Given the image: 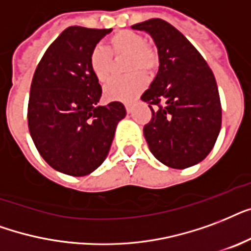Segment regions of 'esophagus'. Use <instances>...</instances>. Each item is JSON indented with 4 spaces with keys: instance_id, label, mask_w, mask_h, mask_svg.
<instances>
[{
    "instance_id": "esophagus-1",
    "label": "esophagus",
    "mask_w": 251,
    "mask_h": 251,
    "mask_svg": "<svg viewBox=\"0 0 251 251\" xmlns=\"http://www.w3.org/2000/svg\"><path fill=\"white\" fill-rule=\"evenodd\" d=\"M124 106H126V110H127V112H132V110H133V107H132V103H126Z\"/></svg>"
}]
</instances>
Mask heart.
I'll use <instances>...</instances> for the list:
<instances>
[{
  "instance_id": "b5f03b06",
  "label": "heart",
  "mask_w": 251,
  "mask_h": 251,
  "mask_svg": "<svg viewBox=\"0 0 251 251\" xmlns=\"http://www.w3.org/2000/svg\"><path fill=\"white\" fill-rule=\"evenodd\" d=\"M108 51L103 46H95L89 55V68L97 81L107 82L112 75V55H129L128 71L131 75L116 77L104 87V97L108 100L129 102L136 98L145 89L148 78L147 73L156 71L158 57L152 47L148 46L143 35L131 30H122L114 34L108 40ZM138 72H136L135 71Z\"/></svg>"
}]
</instances>
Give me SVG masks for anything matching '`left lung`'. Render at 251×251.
Returning <instances> with one entry per match:
<instances>
[{
    "label": "left lung",
    "mask_w": 251,
    "mask_h": 251,
    "mask_svg": "<svg viewBox=\"0 0 251 251\" xmlns=\"http://www.w3.org/2000/svg\"><path fill=\"white\" fill-rule=\"evenodd\" d=\"M132 28L152 36L160 60L156 78L141 95L152 110L144 127L149 149L169 168L199 164L212 151L221 128L215 75L195 47L164 19H148Z\"/></svg>",
    "instance_id": "8db88e82"
}]
</instances>
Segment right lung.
<instances>
[{"instance_id": "right-lung-1", "label": "right lung", "mask_w": 251, "mask_h": 251, "mask_svg": "<svg viewBox=\"0 0 251 251\" xmlns=\"http://www.w3.org/2000/svg\"><path fill=\"white\" fill-rule=\"evenodd\" d=\"M111 28L71 26L48 47L32 77L27 120L47 164L83 176L106 160L116 126L126 116L120 102L98 106L102 95L89 55Z\"/></svg>"}]
</instances>
